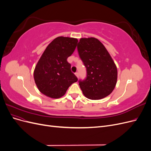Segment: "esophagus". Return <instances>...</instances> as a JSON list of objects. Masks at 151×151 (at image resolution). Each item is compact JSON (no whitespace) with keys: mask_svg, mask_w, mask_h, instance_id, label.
<instances>
[{"mask_svg":"<svg viewBox=\"0 0 151 151\" xmlns=\"http://www.w3.org/2000/svg\"><path fill=\"white\" fill-rule=\"evenodd\" d=\"M75 75L77 76V78H79V73L78 72H76L75 73Z\"/></svg>","mask_w":151,"mask_h":151,"instance_id":"obj_1","label":"esophagus"}]
</instances>
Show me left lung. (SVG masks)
Wrapping results in <instances>:
<instances>
[{
  "instance_id": "obj_1",
  "label": "left lung",
  "mask_w": 151,
  "mask_h": 151,
  "mask_svg": "<svg viewBox=\"0 0 151 151\" xmlns=\"http://www.w3.org/2000/svg\"><path fill=\"white\" fill-rule=\"evenodd\" d=\"M77 48L87 72L86 79L79 81L84 95L93 100L106 97L117 81V68L110 55L95 38L80 39Z\"/></svg>"
}]
</instances>
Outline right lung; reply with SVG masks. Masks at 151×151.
<instances>
[{"instance_id":"right-lung-1","label":"right lung","mask_w":151,"mask_h":151,"mask_svg":"<svg viewBox=\"0 0 151 151\" xmlns=\"http://www.w3.org/2000/svg\"><path fill=\"white\" fill-rule=\"evenodd\" d=\"M77 42L76 38L59 36L48 45L34 71L35 83L41 93L50 98H59L78 80L67 62Z\"/></svg>"}]
</instances>
